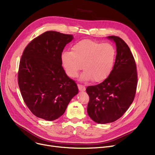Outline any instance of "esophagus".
Listing matches in <instances>:
<instances>
[{
    "label": "esophagus",
    "mask_w": 155,
    "mask_h": 155,
    "mask_svg": "<svg viewBox=\"0 0 155 155\" xmlns=\"http://www.w3.org/2000/svg\"><path fill=\"white\" fill-rule=\"evenodd\" d=\"M78 88L79 89V91H85V87L83 85L78 84Z\"/></svg>",
    "instance_id": "esophagus-1"
}]
</instances>
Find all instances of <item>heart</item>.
<instances>
[{"instance_id":"heart-1","label":"heart","mask_w":155,"mask_h":155,"mask_svg":"<svg viewBox=\"0 0 155 155\" xmlns=\"http://www.w3.org/2000/svg\"><path fill=\"white\" fill-rule=\"evenodd\" d=\"M117 51L110 43H102L92 39H85L77 43L71 51H64L61 62L67 74L70 77H77L83 68L84 80L96 82L106 79L114 66Z\"/></svg>"}]
</instances>
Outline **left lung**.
<instances>
[{
	"label": "left lung",
	"mask_w": 155,
	"mask_h": 155,
	"mask_svg": "<svg viewBox=\"0 0 155 155\" xmlns=\"http://www.w3.org/2000/svg\"><path fill=\"white\" fill-rule=\"evenodd\" d=\"M117 47L114 66L109 76L98 85L88 86L87 113L95 123L106 124L123 116L136 95L137 73L134 56L123 39L108 36Z\"/></svg>",
	"instance_id": "obj_1"
}]
</instances>
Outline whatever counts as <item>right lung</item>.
<instances>
[{
	"instance_id": "obj_1",
	"label": "right lung",
	"mask_w": 155,
	"mask_h": 155,
	"mask_svg": "<svg viewBox=\"0 0 155 155\" xmlns=\"http://www.w3.org/2000/svg\"><path fill=\"white\" fill-rule=\"evenodd\" d=\"M73 38L71 35L46 31L32 39L21 56L19 87L27 107L39 118H59L78 92L61 65L63 49Z\"/></svg>"
}]
</instances>
